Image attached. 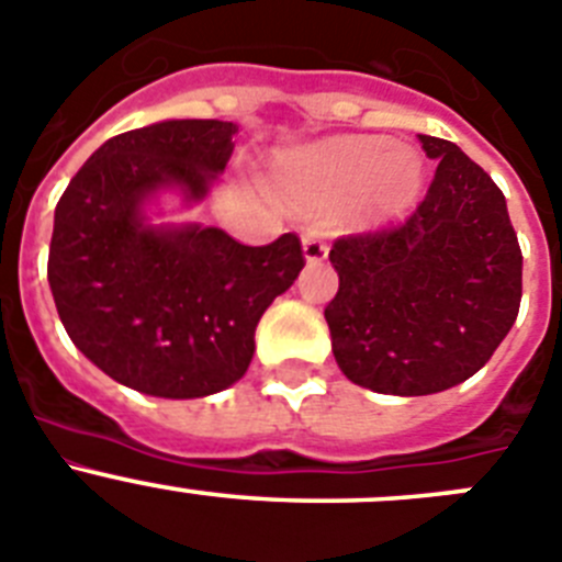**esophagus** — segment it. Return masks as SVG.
<instances>
[{
    "mask_svg": "<svg viewBox=\"0 0 562 562\" xmlns=\"http://www.w3.org/2000/svg\"><path fill=\"white\" fill-rule=\"evenodd\" d=\"M302 257H305V262H311V266L327 260V244L316 235V232H305V235H302Z\"/></svg>",
    "mask_w": 562,
    "mask_h": 562,
    "instance_id": "obj_1",
    "label": "esophagus"
}]
</instances>
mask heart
Returning a JSON list of instances; mask_svg holds the SVG:
<instances>
[{
    "mask_svg": "<svg viewBox=\"0 0 562 562\" xmlns=\"http://www.w3.org/2000/svg\"><path fill=\"white\" fill-rule=\"evenodd\" d=\"M423 154L375 136H338L291 150L274 165L282 199L305 210L338 206V218L356 232L397 224L426 190Z\"/></svg>",
    "mask_w": 562,
    "mask_h": 562,
    "instance_id": "b5f03b06",
    "label": "heart"
}]
</instances>
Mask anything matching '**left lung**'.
I'll return each mask as SVG.
<instances>
[{
    "instance_id": "8db88e82",
    "label": "left lung",
    "mask_w": 562,
    "mask_h": 562,
    "mask_svg": "<svg viewBox=\"0 0 562 562\" xmlns=\"http://www.w3.org/2000/svg\"><path fill=\"white\" fill-rule=\"evenodd\" d=\"M419 143L437 161L426 201L397 229L333 246L338 293L325 307L338 369L397 397L476 375L515 325L524 269L493 179L448 139Z\"/></svg>"
}]
</instances>
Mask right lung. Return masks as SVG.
<instances>
[{
  "label": "right lung",
  "instance_id": "obj_1",
  "mask_svg": "<svg viewBox=\"0 0 562 562\" xmlns=\"http://www.w3.org/2000/svg\"><path fill=\"white\" fill-rule=\"evenodd\" d=\"M237 134L161 120L100 145L55 206L47 280L72 344L150 397L193 401L246 375L266 307L300 277L296 235L244 246L218 226L161 221L210 199Z\"/></svg>",
  "mask_w": 562,
  "mask_h": 562
}]
</instances>
